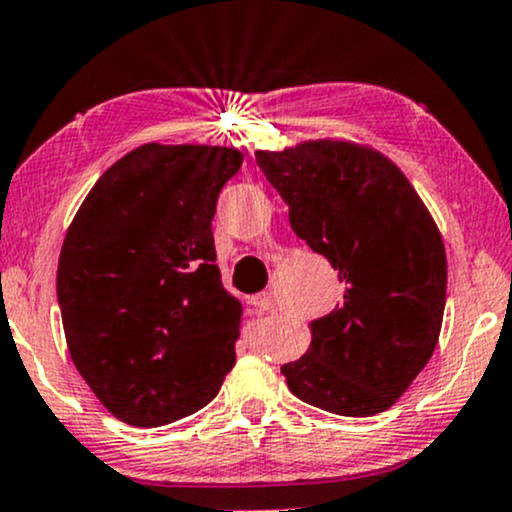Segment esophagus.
<instances>
[{"label": "esophagus", "mask_w": 512, "mask_h": 512, "mask_svg": "<svg viewBox=\"0 0 512 512\" xmlns=\"http://www.w3.org/2000/svg\"><path fill=\"white\" fill-rule=\"evenodd\" d=\"M250 303L255 305L257 313H276V301H274V296L269 291L252 296Z\"/></svg>", "instance_id": "obj_1"}]
</instances>
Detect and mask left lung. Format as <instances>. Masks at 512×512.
<instances>
[{
    "label": "left lung",
    "mask_w": 512,
    "mask_h": 512,
    "mask_svg": "<svg viewBox=\"0 0 512 512\" xmlns=\"http://www.w3.org/2000/svg\"><path fill=\"white\" fill-rule=\"evenodd\" d=\"M289 204L293 233L327 257L344 301L313 325L308 354L284 363L289 390L339 416L390 409L438 344L448 286L440 231L390 158L351 142L257 151Z\"/></svg>",
    "instance_id": "1"
}]
</instances>
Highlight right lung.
<instances>
[{"label": "right lung", "mask_w": 512, "mask_h": 512, "mask_svg": "<svg viewBox=\"0 0 512 512\" xmlns=\"http://www.w3.org/2000/svg\"><path fill=\"white\" fill-rule=\"evenodd\" d=\"M243 166L226 146L144 144L76 211L57 301L69 356L129 426H166L219 395L236 363L238 298L223 289L211 219Z\"/></svg>", "instance_id": "obj_1"}]
</instances>
